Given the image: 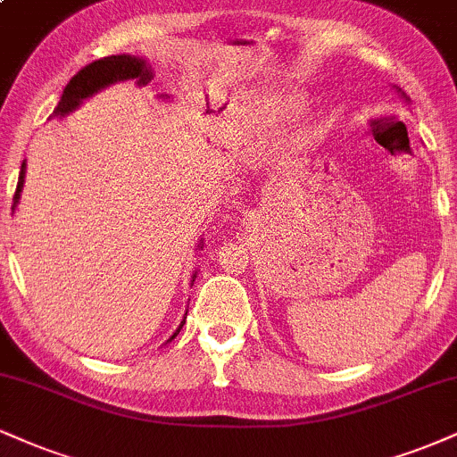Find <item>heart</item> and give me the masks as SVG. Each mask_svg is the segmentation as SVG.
Instances as JSON below:
<instances>
[{"instance_id":"heart-1","label":"heart","mask_w":457,"mask_h":457,"mask_svg":"<svg viewBox=\"0 0 457 457\" xmlns=\"http://www.w3.org/2000/svg\"><path fill=\"white\" fill-rule=\"evenodd\" d=\"M306 106V91L270 85L246 93L236 106V117L249 136H268L283 124L274 142V153L285 159L306 151L319 138L317 123L304 114Z\"/></svg>"}]
</instances>
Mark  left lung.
<instances>
[{
    "mask_svg": "<svg viewBox=\"0 0 457 457\" xmlns=\"http://www.w3.org/2000/svg\"><path fill=\"white\" fill-rule=\"evenodd\" d=\"M394 89H395V93H400V97H403V100H404L406 104H409V97L404 96V91H403V89H398V87H395V85H394Z\"/></svg>",
    "mask_w": 457,
    "mask_h": 457,
    "instance_id": "8db88e82",
    "label": "left lung"
}]
</instances>
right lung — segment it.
<instances>
[{"label":"right lung","mask_w":457,"mask_h":457,"mask_svg":"<svg viewBox=\"0 0 457 457\" xmlns=\"http://www.w3.org/2000/svg\"><path fill=\"white\" fill-rule=\"evenodd\" d=\"M153 79H155V71H153L151 63H148L146 59L136 57V54H112V57H104L100 62H93L87 65V68H82L79 74L68 82V87H65L62 93V100H59L57 108L53 110L51 119H65L68 114L74 112V110H79L82 104H85V100H89V97L104 91L106 87L117 85V82L134 80L138 87H146ZM159 100H170V96H163L162 93ZM25 172H27V163L23 162L21 163L19 185H16L12 214L16 212V206H19L21 202V191H23V185H25ZM202 249H204V243L200 240V243H197V251ZM195 277H197V270H194V274H191V285H194ZM185 317L183 321H180V326L174 329L172 337H170L163 345L172 343V340L179 337L180 328L185 326Z\"/></svg>","instance_id":"obj_1"}]
</instances>
